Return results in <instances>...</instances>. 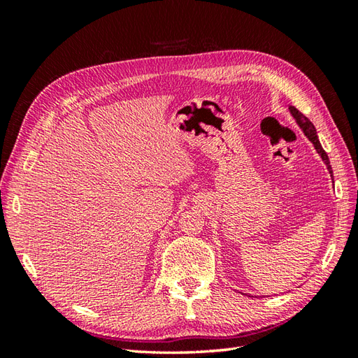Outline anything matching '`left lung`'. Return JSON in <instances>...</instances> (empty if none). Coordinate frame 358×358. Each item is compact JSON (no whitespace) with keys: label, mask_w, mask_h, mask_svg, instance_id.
I'll use <instances>...</instances> for the list:
<instances>
[{"label":"left lung","mask_w":358,"mask_h":358,"mask_svg":"<svg viewBox=\"0 0 358 358\" xmlns=\"http://www.w3.org/2000/svg\"><path fill=\"white\" fill-rule=\"evenodd\" d=\"M289 112H291V115L294 117L295 123L300 126V129L303 131V134H305V135L308 136V140L314 144L315 150L318 152V155L322 157L323 163L326 164V167H328V171H329L331 177H332V167H331V164H329V157H328V154H326V152H324V150H323V148H322L320 140H318V135H317V129H315V126H314L313 123H310L309 118H306L305 115H303V113H301L299 109H295L294 106H289Z\"/></svg>","instance_id":"obj_1"}]
</instances>
